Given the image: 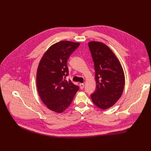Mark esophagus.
<instances>
[{
	"mask_svg": "<svg viewBox=\"0 0 151 151\" xmlns=\"http://www.w3.org/2000/svg\"><path fill=\"white\" fill-rule=\"evenodd\" d=\"M79 86H80V88L81 90H82L83 88H84V84L83 83H80L79 84Z\"/></svg>",
	"mask_w": 151,
	"mask_h": 151,
	"instance_id": "obj_1",
	"label": "esophagus"
}]
</instances>
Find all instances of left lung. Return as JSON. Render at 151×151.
I'll return each instance as SVG.
<instances>
[{
  "mask_svg": "<svg viewBox=\"0 0 151 151\" xmlns=\"http://www.w3.org/2000/svg\"><path fill=\"white\" fill-rule=\"evenodd\" d=\"M95 69L96 90L91 95L94 104L101 109L112 107L123 92L125 76L121 64L112 50L103 43L88 42Z\"/></svg>",
  "mask_w": 151,
  "mask_h": 151,
  "instance_id": "8db88e82",
  "label": "left lung"
}]
</instances>
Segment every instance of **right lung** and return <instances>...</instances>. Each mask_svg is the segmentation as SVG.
<instances>
[{"mask_svg": "<svg viewBox=\"0 0 151 151\" xmlns=\"http://www.w3.org/2000/svg\"><path fill=\"white\" fill-rule=\"evenodd\" d=\"M80 43L63 40L51 46L39 64L36 84L40 98L48 108L61 113L71 104L79 87L69 79L67 61Z\"/></svg>", "mask_w": 151, "mask_h": 151, "instance_id": "add662e5", "label": "right lung"}]
</instances>
